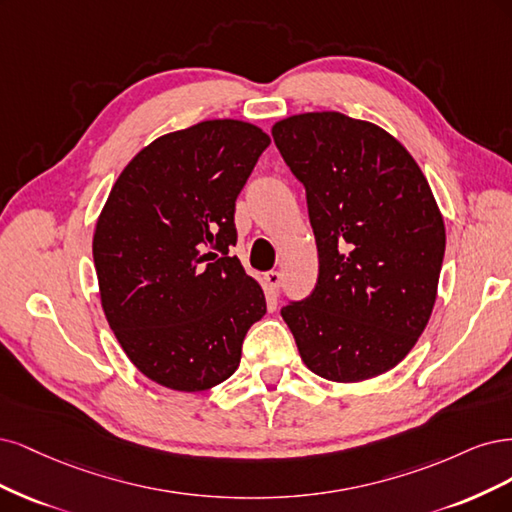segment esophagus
<instances>
[{"instance_id":"34e87169","label":"esophagus","mask_w":512,"mask_h":512,"mask_svg":"<svg viewBox=\"0 0 512 512\" xmlns=\"http://www.w3.org/2000/svg\"><path fill=\"white\" fill-rule=\"evenodd\" d=\"M263 285H266L268 293L276 295L278 287H280V272H268L266 276H263Z\"/></svg>"}]
</instances>
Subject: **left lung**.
I'll return each mask as SVG.
<instances>
[{"label": "left lung", "instance_id": "obj_1", "mask_svg": "<svg viewBox=\"0 0 512 512\" xmlns=\"http://www.w3.org/2000/svg\"><path fill=\"white\" fill-rule=\"evenodd\" d=\"M274 144L306 187L319 276L280 310L310 372L359 383L395 368L432 317L444 221L417 161L383 127L293 114Z\"/></svg>", "mask_w": 512, "mask_h": 512}]
</instances>
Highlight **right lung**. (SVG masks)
Returning <instances> with one entry per match:
<instances>
[{
	"label": "right lung",
	"instance_id": "add662e5",
	"mask_svg": "<svg viewBox=\"0 0 512 512\" xmlns=\"http://www.w3.org/2000/svg\"><path fill=\"white\" fill-rule=\"evenodd\" d=\"M268 144L266 131L236 119L172 131L127 163L100 212L104 315L131 364L161 387L223 383L266 315L263 289L229 246L236 197Z\"/></svg>",
	"mask_w": 512,
	"mask_h": 512
}]
</instances>
